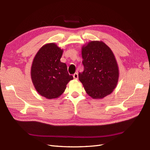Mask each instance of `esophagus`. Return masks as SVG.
<instances>
[{"mask_svg": "<svg viewBox=\"0 0 150 150\" xmlns=\"http://www.w3.org/2000/svg\"><path fill=\"white\" fill-rule=\"evenodd\" d=\"M73 78L75 79H78V72H76V73H74L73 74Z\"/></svg>", "mask_w": 150, "mask_h": 150, "instance_id": "esophagus-1", "label": "esophagus"}]
</instances>
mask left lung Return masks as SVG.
<instances>
[{
    "mask_svg": "<svg viewBox=\"0 0 150 150\" xmlns=\"http://www.w3.org/2000/svg\"><path fill=\"white\" fill-rule=\"evenodd\" d=\"M81 49L84 71L79 73V80L89 96L103 99L113 91L118 82L115 54L101 40H91Z\"/></svg>",
    "mask_w": 150,
    "mask_h": 150,
    "instance_id": "left-lung-1",
    "label": "left lung"
}]
</instances>
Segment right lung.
I'll use <instances>...</instances> for the list:
<instances>
[{
	"instance_id": "add662e5",
	"label": "right lung",
	"mask_w": 150,
	"mask_h": 150,
	"mask_svg": "<svg viewBox=\"0 0 150 150\" xmlns=\"http://www.w3.org/2000/svg\"><path fill=\"white\" fill-rule=\"evenodd\" d=\"M63 53L54 43L46 44L35 54L31 66L32 82L37 92L47 99H56L64 92L66 85L73 77L67 66L60 59Z\"/></svg>"
}]
</instances>
